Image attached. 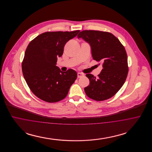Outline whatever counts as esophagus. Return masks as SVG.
Returning a JSON list of instances; mask_svg holds the SVG:
<instances>
[{
    "mask_svg": "<svg viewBox=\"0 0 152 152\" xmlns=\"http://www.w3.org/2000/svg\"><path fill=\"white\" fill-rule=\"evenodd\" d=\"M83 76H84V73L80 72L77 73V77H78V78H80V77Z\"/></svg>",
    "mask_w": 152,
    "mask_h": 152,
    "instance_id": "1",
    "label": "esophagus"
}]
</instances>
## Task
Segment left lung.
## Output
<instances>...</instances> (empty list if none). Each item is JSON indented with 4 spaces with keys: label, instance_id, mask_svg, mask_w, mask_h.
Wrapping results in <instances>:
<instances>
[{
    "label": "left lung",
    "instance_id": "left-lung-1",
    "mask_svg": "<svg viewBox=\"0 0 152 152\" xmlns=\"http://www.w3.org/2000/svg\"><path fill=\"white\" fill-rule=\"evenodd\" d=\"M77 37L89 43L93 59L102 64L97 78L90 73L86 75L90 83L84 88L86 94L96 101L111 98L122 87L128 76V57L124 45L108 32L84 30Z\"/></svg>",
    "mask_w": 152,
    "mask_h": 152
}]
</instances>
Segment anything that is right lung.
<instances>
[{"label":"right lung","instance_id":"right-lung-1","mask_svg":"<svg viewBox=\"0 0 152 152\" xmlns=\"http://www.w3.org/2000/svg\"><path fill=\"white\" fill-rule=\"evenodd\" d=\"M79 32H46L27 46L22 61L23 75L32 92L40 99L52 103L66 96L77 73L72 69L62 72L56 64L66 43Z\"/></svg>","mask_w":152,"mask_h":152}]
</instances>
